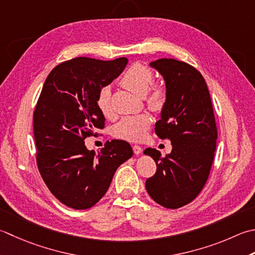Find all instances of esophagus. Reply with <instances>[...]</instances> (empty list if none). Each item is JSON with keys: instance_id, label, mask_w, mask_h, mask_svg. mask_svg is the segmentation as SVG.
Wrapping results in <instances>:
<instances>
[{"instance_id": "34e87169", "label": "esophagus", "mask_w": 255, "mask_h": 255, "mask_svg": "<svg viewBox=\"0 0 255 255\" xmlns=\"http://www.w3.org/2000/svg\"><path fill=\"white\" fill-rule=\"evenodd\" d=\"M132 150L134 152V154H140L142 152V148L140 146H137V144H134L132 147Z\"/></svg>"}]
</instances>
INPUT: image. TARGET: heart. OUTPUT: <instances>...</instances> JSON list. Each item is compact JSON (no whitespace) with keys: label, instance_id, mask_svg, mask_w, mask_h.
<instances>
[{"label":"heart","instance_id":"1","mask_svg":"<svg viewBox=\"0 0 255 255\" xmlns=\"http://www.w3.org/2000/svg\"><path fill=\"white\" fill-rule=\"evenodd\" d=\"M152 82V73L146 65L133 63L130 65L121 78V85L131 93L139 95L146 94ZM166 88L162 85H154L147 93V104L153 111H160L166 103ZM112 89L109 86L101 88L97 95V107L105 117H113L111 103ZM151 119L147 114L134 115L123 118L114 127V136L129 141H140L146 136L147 129L150 126Z\"/></svg>","mask_w":255,"mask_h":255}]
</instances>
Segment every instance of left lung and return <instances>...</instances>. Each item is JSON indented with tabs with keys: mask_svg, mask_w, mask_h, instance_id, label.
I'll list each match as a JSON object with an SVG mask.
<instances>
[{
	"mask_svg": "<svg viewBox=\"0 0 255 255\" xmlns=\"http://www.w3.org/2000/svg\"><path fill=\"white\" fill-rule=\"evenodd\" d=\"M149 66L163 77L167 94L154 131L171 141L172 150L166 157L153 148L143 151L157 164L146 190L160 206L178 209L194 200L210 173L218 138L212 102L203 76L191 65L161 58Z\"/></svg>",
	"mask_w": 255,
	"mask_h": 255,
	"instance_id": "obj_1",
	"label": "left lung"
}]
</instances>
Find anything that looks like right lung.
I'll list each match as a JSON object with an SVG mask.
<instances>
[{
    "label": "right lung",
    "mask_w": 255,
    "mask_h": 255,
    "mask_svg": "<svg viewBox=\"0 0 255 255\" xmlns=\"http://www.w3.org/2000/svg\"><path fill=\"white\" fill-rule=\"evenodd\" d=\"M128 59L77 57L57 65L44 83L33 126L38 170L54 197L84 210L95 206L111 186L117 168L132 157L127 141L113 139L98 153L84 139L103 129L97 107L101 88L126 68Z\"/></svg>",
    "instance_id": "add662e5"
}]
</instances>
